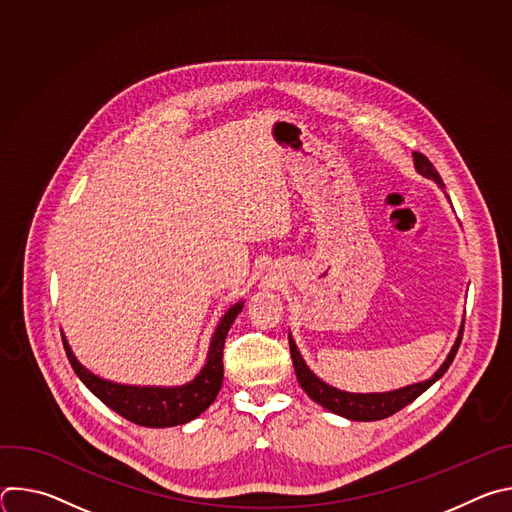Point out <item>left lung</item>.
Listing matches in <instances>:
<instances>
[{
  "label": "left lung",
  "instance_id": "8db88e82",
  "mask_svg": "<svg viewBox=\"0 0 512 512\" xmlns=\"http://www.w3.org/2000/svg\"><path fill=\"white\" fill-rule=\"evenodd\" d=\"M413 160H415V170L421 176L437 182V186L444 188V182H442L440 174H437L433 164L423 154L413 152ZM462 334H464V324L460 326L458 338H456L448 358L444 360L442 367L435 371V375L431 379H427L423 383L407 385L403 389L389 391V393H346V391H338V389L326 385L324 381H320L308 369V364L304 362V358H302L294 338H291V334H289V350H291V360H294V369H296L298 383L302 385V389L308 393L310 399H314L324 409H328V411H332L336 415H342L346 419H352V421H377V419H385V417L397 413L399 409H403L405 405L415 401L421 393H425L437 379H440L450 369V364H452V360H454V356H456V352L460 348Z\"/></svg>",
  "mask_w": 512,
  "mask_h": 512
}]
</instances>
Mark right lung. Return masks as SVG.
I'll use <instances>...</instances> for the list:
<instances>
[{
	"mask_svg": "<svg viewBox=\"0 0 512 512\" xmlns=\"http://www.w3.org/2000/svg\"><path fill=\"white\" fill-rule=\"evenodd\" d=\"M241 310H243V302L235 304L221 318L210 340L206 364L194 381L182 387H131V385H117V383L105 381L83 367V364L77 360V356L72 354L64 336H62V342H64L66 356L70 360V367L75 369L77 377L109 409H113L127 421L143 427H172V425L188 423L194 417H198L202 411H206L212 405L218 391H221L223 375H225L223 348H225L227 334Z\"/></svg>",
	"mask_w": 512,
	"mask_h": 512,
	"instance_id": "right-lung-1",
	"label": "right lung"
}]
</instances>
